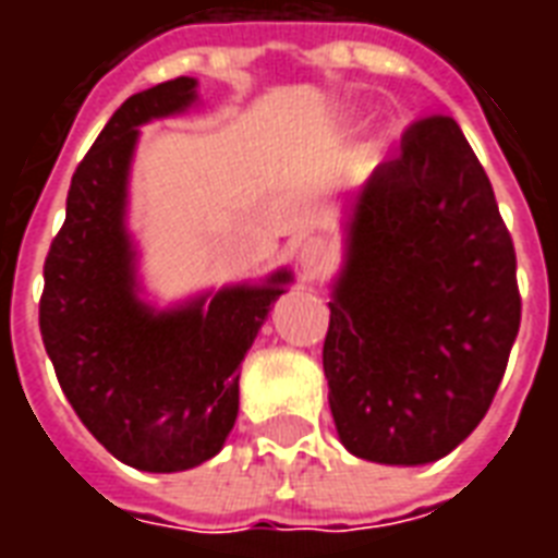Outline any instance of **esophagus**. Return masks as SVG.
Returning <instances> with one entry per match:
<instances>
[{
  "instance_id": "1",
  "label": "esophagus",
  "mask_w": 558,
  "mask_h": 558,
  "mask_svg": "<svg viewBox=\"0 0 558 558\" xmlns=\"http://www.w3.org/2000/svg\"><path fill=\"white\" fill-rule=\"evenodd\" d=\"M331 256H335L331 244L316 235V239H307V242L302 244V251H299V266H302L304 275H319V271H326L328 268Z\"/></svg>"
}]
</instances>
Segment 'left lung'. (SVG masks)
I'll list each match as a JSON object with an SVG mask.
<instances>
[{
    "mask_svg": "<svg viewBox=\"0 0 558 558\" xmlns=\"http://www.w3.org/2000/svg\"><path fill=\"white\" fill-rule=\"evenodd\" d=\"M352 206L323 371L340 442L374 463L439 460L475 430L520 328L511 232L451 116L403 131Z\"/></svg>",
    "mask_w": 558,
    "mask_h": 558,
    "instance_id": "8db88e82",
    "label": "left lung"
}]
</instances>
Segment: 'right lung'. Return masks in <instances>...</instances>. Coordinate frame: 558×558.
<instances>
[{
    "label": "right lung",
    "instance_id": "add662e5",
    "mask_svg": "<svg viewBox=\"0 0 558 558\" xmlns=\"http://www.w3.org/2000/svg\"><path fill=\"white\" fill-rule=\"evenodd\" d=\"M196 80L131 95L71 175L62 230L44 259V350L98 442L143 472H182L220 451L239 415V364L290 271L155 314L137 299L125 232L137 125L184 110Z\"/></svg>",
    "mask_w": 558,
    "mask_h": 558
}]
</instances>
